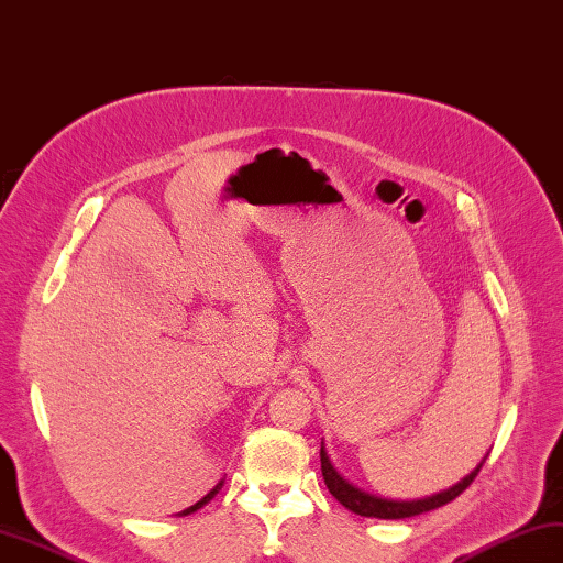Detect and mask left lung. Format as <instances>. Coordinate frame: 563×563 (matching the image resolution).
<instances>
[{
    "label": "left lung",
    "mask_w": 563,
    "mask_h": 563,
    "mask_svg": "<svg viewBox=\"0 0 563 563\" xmlns=\"http://www.w3.org/2000/svg\"><path fill=\"white\" fill-rule=\"evenodd\" d=\"M482 463H485V459H482ZM482 463L473 470V473L465 475L461 482H455L453 487L443 489L439 494H431V496H424V499H412V501H394V499H382V496L369 494V492H362L355 485H350L347 479L338 475V470L331 465L329 455H325V449H323V441H321V475H323L325 487H329V492L347 508V511L364 516V518L400 520V518H412V516H420L427 511H434V508H439L443 504H451L455 496H461L470 485H473V479L477 477Z\"/></svg>",
    "instance_id": "obj_1"
}]
</instances>
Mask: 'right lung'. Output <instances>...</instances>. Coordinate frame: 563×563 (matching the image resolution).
Masks as SVG:
<instances>
[{
	"instance_id": "obj_1",
	"label": "right lung",
	"mask_w": 563,
	"mask_h": 563,
	"mask_svg": "<svg viewBox=\"0 0 563 563\" xmlns=\"http://www.w3.org/2000/svg\"><path fill=\"white\" fill-rule=\"evenodd\" d=\"M220 487H222V479H220V482H218V485H216V487H213V489H211V492H208V494H206V496H203V499H201V501H196V504H194V506H189V508H185V511H181V514H179V516H189V514H194V511H199V508H201V506H206V504H208V501H211V499H213V496H216V494H218V489H220Z\"/></svg>"
}]
</instances>
